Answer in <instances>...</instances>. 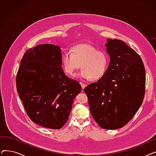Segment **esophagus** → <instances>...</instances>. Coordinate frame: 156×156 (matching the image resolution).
Segmentation results:
<instances>
[{
	"mask_svg": "<svg viewBox=\"0 0 156 156\" xmlns=\"http://www.w3.org/2000/svg\"><path fill=\"white\" fill-rule=\"evenodd\" d=\"M80 85H81V88H82V89L83 90L85 88V87L87 86V85L85 84V83H80Z\"/></svg>",
	"mask_w": 156,
	"mask_h": 156,
	"instance_id": "obj_1",
	"label": "esophagus"
}]
</instances>
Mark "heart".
<instances>
[{
  "mask_svg": "<svg viewBox=\"0 0 156 156\" xmlns=\"http://www.w3.org/2000/svg\"><path fill=\"white\" fill-rule=\"evenodd\" d=\"M61 61L63 69L68 75H75L80 64V76L84 79L97 81L107 73L110 57L105 51L99 50L91 44H80L71 47L69 52H65Z\"/></svg>",
  "mask_w": 156,
  "mask_h": 156,
  "instance_id": "b5f03b06",
  "label": "heart"
}]
</instances>
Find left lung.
I'll return each mask as SVG.
<instances>
[{
  "instance_id": "left-lung-1",
  "label": "left lung",
  "mask_w": 156,
  "mask_h": 156,
  "mask_svg": "<svg viewBox=\"0 0 156 156\" xmlns=\"http://www.w3.org/2000/svg\"><path fill=\"white\" fill-rule=\"evenodd\" d=\"M110 63L105 76L84 89L90 111L102 128L123 127L133 118L145 95V71L142 59L123 41L107 39Z\"/></svg>"
}]
</instances>
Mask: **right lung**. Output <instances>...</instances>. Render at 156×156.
I'll use <instances>...</instances> for the list:
<instances>
[{
    "mask_svg": "<svg viewBox=\"0 0 156 156\" xmlns=\"http://www.w3.org/2000/svg\"><path fill=\"white\" fill-rule=\"evenodd\" d=\"M59 46L42 44L29 48L16 78L24 108L35 123L60 129L68 120L73 102L81 92L78 81L65 75Z\"/></svg>",
    "mask_w": 156,
    "mask_h": 156,
    "instance_id": "right-lung-1",
    "label": "right lung"
}]
</instances>
